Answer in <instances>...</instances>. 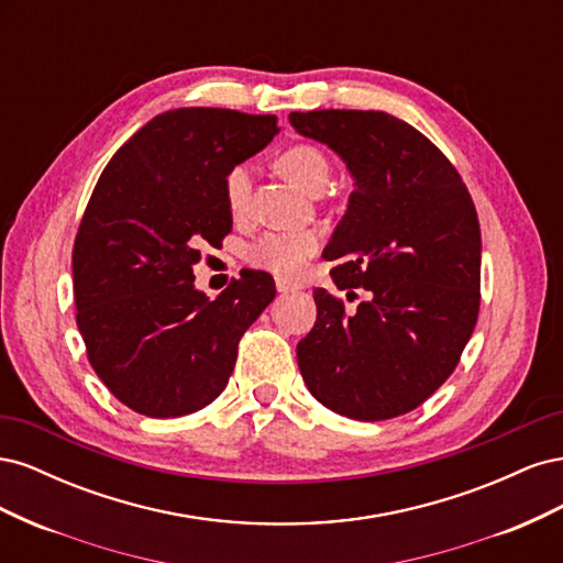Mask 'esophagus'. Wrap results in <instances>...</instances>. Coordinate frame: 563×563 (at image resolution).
<instances>
[{"instance_id":"obj_1","label":"esophagus","mask_w":563,"mask_h":563,"mask_svg":"<svg viewBox=\"0 0 563 563\" xmlns=\"http://www.w3.org/2000/svg\"><path fill=\"white\" fill-rule=\"evenodd\" d=\"M300 284H294V282H286V279H277V291L279 294H294V291H300Z\"/></svg>"}]
</instances>
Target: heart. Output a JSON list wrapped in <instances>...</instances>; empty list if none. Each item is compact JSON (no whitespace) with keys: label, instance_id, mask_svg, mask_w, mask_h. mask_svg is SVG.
Wrapping results in <instances>:
<instances>
[{"label":"heart","instance_id":"b5f03b06","mask_svg":"<svg viewBox=\"0 0 563 563\" xmlns=\"http://www.w3.org/2000/svg\"><path fill=\"white\" fill-rule=\"evenodd\" d=\"M279 172L302 187L305 192L317 195L327 190L331 180V162L317 145L300 143L284 150L277 159ZM225 203L232 216H244L251 207V168L246 164H236L225 174L223 180ZM319 251V236L312 230H286L267 232L255 240L246 258L253 267L272 272L282 279H294L308 267Z\"/></svg>","mask_w":563,"mask_h":563}]
</instances>
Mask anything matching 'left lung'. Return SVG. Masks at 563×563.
Here are the masks:
<instances>
[{
	"mask_svg": "<svg viewBox=\"0 0 563 563\" xmlns=\"http://www.w3.org/2000/svg\"><path fill=\"white\" fill-rule=\"evenodd\" d=\"M288 122L350 168L354 190L323 258L338 261L340 291H366L347 314L314 288L317 321L296 350L300 376L340 416H404L446 383L479 317L474 201L444 152L387 112L312 110Z\"/></svg>",
	"mask_w": 563,
	"mask_h": 563,
	"instance_id": "1",
	"label": "left lung"
}]
</instances>
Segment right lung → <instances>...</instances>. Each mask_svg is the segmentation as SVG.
Here are the masks:
<instances>
[{
    "label": "right lung",
    "instance_id": "1",
    "mask_svg": "<svg viewBox=\"0 0 563 563\" xmlns=\"http://www.w3.org/2000/svg\"><path fill=\"white\" fill-rule=\"evenodd\" d=\"M277 131L275 114L168 110L100 174L73 249L77 327L96 376L131 411L178 418L211 404L275 300V279L255 269L209 300L192 267L232 230L225 174Z\"/></svg>",
    "mask_w": 563,
    "mask_h": 563
}]
</instances>
